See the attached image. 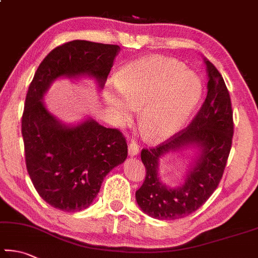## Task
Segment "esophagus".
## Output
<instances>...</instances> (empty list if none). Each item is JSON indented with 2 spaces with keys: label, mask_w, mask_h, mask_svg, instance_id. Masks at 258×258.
Here are the masks:
<instances>
[{
  "label": "esophagus",
  "mask_w": 258,
  "mask_h": 258,
  "mask_svg": "<svg viewBox=\"0 0 258 258\" xmlns=\"http://www.w3.org/2000/svg\"><path fill=\"white\" fill-rule=\"evenodd\" d=\"M140 151V147L138 145L137 142H131L130 145H128V154L130 156H137V154L139 153Z\"/></svg>",
  "instance_id": "obj_1"
}]
</instances>
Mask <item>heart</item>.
Listing matches in <instances>:
<instances>
[{"instance_id":"heart-1","label":"heart","mask_w":258,"mask_h":258,"mask_svg":"<svg viewBox=\"0 0 258 258\" xmlns=\"http://www.w3.org/2000/svg\"><path fill=\"white\" fill-rule=\"evenodd\" d=\"M117 89L107 92L111 110L121 121L142 108L141 126L152 141L179 131L202 95V82L178 59L147 56L126 65L116 77Z\"/></svg>"}]
</instances>
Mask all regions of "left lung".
I'll return each instance as SVG.
<instances>
[{
	"mask_svg": "<svg viewBox=\"0 0 258 258\" xmlns=\"http://www.w3.org/2000/svg\"><path fill=\"white\" fill-rule=\"evenodd\" d=\"M208 95L190 124L157 147L142 149L141 160L147 170L135 198L150 217L176 220L195 212L207 202L221 180L233 137L231 99L223 78L208 58ZM186 146L199 148L200 154L185 182L169 189L158 180V158Z\"/></svg>",
	"mask_w": 258,
	"mask_h": 258,
	"instance_id": "1",
	"label": "left lung"
}]
</instances>
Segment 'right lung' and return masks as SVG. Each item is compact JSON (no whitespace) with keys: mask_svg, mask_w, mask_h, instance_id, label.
<instances>
[{"mask_svg":"<svg viewBox=\"0 0 258 258\" xmlns=\"http://www.w3.org/2000/svg\"><path fill=\"white\" fill-rule=\"evenodd\" d=\"M118 45L72 40L54 48L37 69L21 119L28 174L37 193L55 209L79 212L90 207L102 180L127 158V143L117 128L88 119L67 126L41 101L59 77L91 76L102 88Z\"/></svg>","mask_w":258,"mask_h":258,"instance_id":"obj_1","label":"right lung"}]
</instances>
